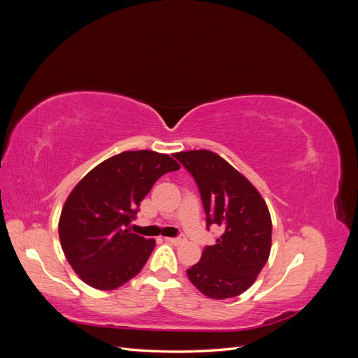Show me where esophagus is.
Listing matches in <instances>:
<instances>
[{
    "label": "esophagus",
    "instance_id": "obj_1",
    "mask_svg": "<svg viewBox=\"0 0 358 358\" xmlns=\"http://www.w3.org/2000/svg\"><path fill=\"white\" fill-rule=\"evenodd\" d=\"M166 241L173 245H182V243H185L187 239L185 237H166Z\"/></svg>",
    "mask_w": 358,
    "mask_h": 358
}]
</instances>
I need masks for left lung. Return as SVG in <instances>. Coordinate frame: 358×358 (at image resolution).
I'll use <instances>...</instances> for the list:
<instances>
[{"label": "left lung", "mask_w": 358, "mask_h": 358, "mask_svg": "<svg viewBox=\"0 0 358 358\" xmlns=\"http://www.w3.org/2000/svg\"><path fill=\"white\" fill-rule=\"evenodd\" d=\"M175 158L199 185L208 227L216 224L224 230L187 275L209 299L241 296L255 282L270 255L272 218L267 204L242 173L212 150H185Z\"/></svg>", "instance_id": "8db88e82"}]
</instances>
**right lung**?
Listing matches in <instances>:
<instances>
[{
    "instance_id": "1",
    "label": "right lung",
    "mask_w": 358,
    "mask_h": 358,
    "mask_svg": "<svg viewBox=\"0 0 358 358\" xmlns=\"http://www.w3.org/2000/svg\"><path fill=\"white\" fill-rule=\"evenodd\" d=\"M179 169L167 154L125 150L100 162L73 188L58 231L64 255L85 284L116 289L143 268L155 241L127 227L154 183Z\"/></svg>"
}]
</instances>
